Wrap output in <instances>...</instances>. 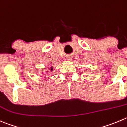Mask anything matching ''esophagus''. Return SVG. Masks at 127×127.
Listing matches in <instances>:
<instances>
[{
  "mask_svg": "<svg viewBox=\"0 0 127 127\" xmlns=\"http://www.w3.org/2000/svg\"><path fill=\"white\" fill-rule=\"evenodd\" d=\"M71 59H72V58H71V56H68L67 57V60H71Z\"/></svg>",
  "mask_w": 127,
  "mask_h": 127,
  "instance_id": "esophagus-1",
  "label": "esophagus"
}]
</instances>
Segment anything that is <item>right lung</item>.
Listing matches in <instances>:
<instances>
[{"instance_id":"right-lung-1","label":"right lung","mask_w":127,"mask_h":127,"mask_svg":"<svg viewBox=\"0 0 127 127\" xmlns=\"http://www.w3.org/2000/svg\"><path fill=\"white\" fill-rule=\"evenodd\" d=\"M51 71H53V68H52V67H51Z\"/></svg>"}]
</instances>
